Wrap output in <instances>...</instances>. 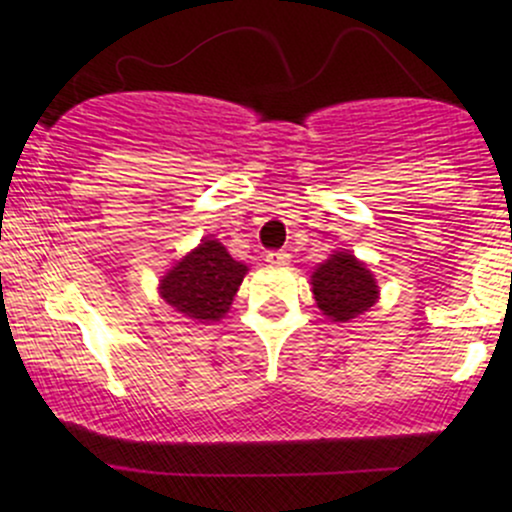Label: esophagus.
<instances>
[{"mask_svg": "<svg viewBox=\"0 0 512 512\" xmlns=\"http://www.w3.org/2000/svg\"><path fill=\"white\" fill-rule=\"evenodd\" d=\"M291 260V255L286 250H269L267 252V262L269 267H286Z\"/></svg>", "mask_w": 512, "mask_h": 512, "instance_id": "esophagus-1", "label": "esophagus"}]
</instances>
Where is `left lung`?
<instances>
[{
	"label": "left lung",
	"instance_id": "obj_1",
	"mask_svg": "<svg viewBox=\"0 0 512 512\" xmlns=\"http://www.w3.org/2000/svg\"><path fill=\"white\" fill-rule=\"evenodd\" d=\"M313 293L317 308L334 322H349L378 301L373 274L349 252H337L315 269Z\"/></svg>",
	"mask_w": 512,
	"mask_h": 512
}]
</instances>
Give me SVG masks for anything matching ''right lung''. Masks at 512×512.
Listing matches in <instances>:
<instances>
[{
    "label": "right lung",
    "mask_w": 512,
    "mask_h": 512,
    "mask_svg": "<svg viewBox=\"0 0 512 512\" xmlns=\"http://www.w3.org/2000/svg\"><path fill=\"white\" fill-rule=\"evenodd\" d=\"M248 267L233 260L219 240L204 238L197 250L161 279V296L175 313L197 322L221 320Z\"/></svg>",
    "instance_id": "add662e5"
}]
</instances>
